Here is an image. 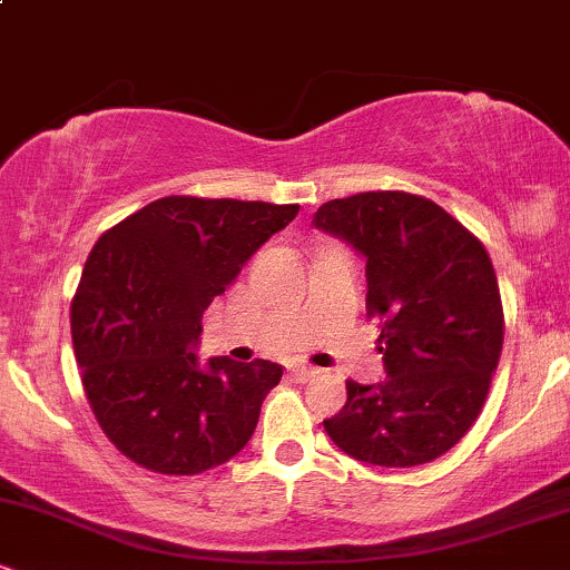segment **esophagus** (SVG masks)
I'll list each match as a JSON object with an SVG mask.
<instances>
[{"instance_id": "obj_1", "label": "esophagus", "mask_w": 570, "mask_h": 570, "mask_svg": "<svg viewBox=\"0 0 570 570\" xmlns=\"http://www.w3.org/2000/svg\"><path fill=\"white\" fill-rule=\"evenodd\" d=\"M292 375L297 377L299 383H305V381H313V377L318 375V370L316 367H307V364H297V367H292Z\"/></svg>"}]
</instances>
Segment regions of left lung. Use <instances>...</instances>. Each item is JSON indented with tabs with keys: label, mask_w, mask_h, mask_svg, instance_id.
<instances>
[{
	"label": "left lung",
	"mask_w": 570,
	"mask_h": 570,
	"mask_svg": "<svg viewBox=\"0 0 570 570\" xmlns=\"http://www.w3.org/2000/svg\"><path fill=\"white\" fill-rule=\"evenodd\" d=\"M313 227L367 259L385 381H348L324 421L343 453L407 469L455 448L485 404L503 345V311L485 246L434 200L358 193L330 200Z\"/></svg>",
	"instance_id": "obj_1"
}]
</instances>
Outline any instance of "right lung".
<instances>
[{"label": "right lung", "instance_id": "add662e5", "mask_svg": "<svg viewBox=\"0 0 570 570\" xmlns=\"http://www.w3.org/2000/svg\"><path fill=\"white\" fill-rule=\"evenodd\" d=\"M299 206L171 195L98 238L71 303V343L98 426L160 474H200L246 448L284 370L214 356L203 311Z\"/></svg>", "mask_w": 570, "mask_h": 570}]
</instances>
